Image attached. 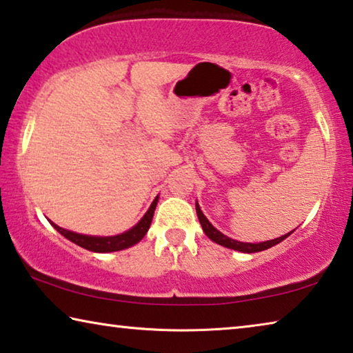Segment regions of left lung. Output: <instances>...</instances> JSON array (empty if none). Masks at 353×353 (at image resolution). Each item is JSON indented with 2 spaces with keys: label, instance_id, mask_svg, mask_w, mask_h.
<instances>
[{
  "label": "left lung",
  "instance_id": "left-lung-1",
  "mask_svg": "<svg viewBox=\"0 0 353 353\" xmlns=\"http://www.w3.org/2000/svg\"><path fill=\"white\" fill-rule=\"evenodd\" d=\"M196 214H198V219H199V223H201L203 231L206 233V236L209 239H212L214 243H217L223 247H228V249H233V250H238V252H244V254H254V252H261V250H266L270 249V247L276 245L279 243H282L283 239L287 238V236L292 234L287 233L281 236V238H276V239H271V241H265V243H259V244H252V243H239V241H234L228 238V236H225L223 233H220L217 228H214L212 225H210L209 220L206 219V215L201 212V209H199V204L196 203ZM294 231V230H293Z\"/></svg>",
  "mask_w": 353,
  "mask_h": 353
}]
</instances>
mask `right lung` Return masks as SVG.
<instances>
[{"label":"right lung","mask_w":353,"mask_h":353,"mask_svg":"<svg viewBox=\"0 0 353 353\" xmlns=\"http://www.w3.org/2000/svg\"><path fill=\"white\" fill-rule=\"evenodd\" d=\"M157 201H159V196L154 199V203L150 204L149 210H147L145 215L139 220L138 225H134L133 228L125 231L122 234L117 236H108V238H97V236H85V234H79V233H72V231H68L65 228H60L59 225L52 223L55 227V230L65 236L66 239L72 241V243L83 247V249L92 250V252H115V250H122L126 249V247L134 245L136 243H139L141 239L144 238L147 231L150 228L152 223V217H154L155 208H157Z\"/></svg>","instance_id":"right-lung-1"}]
</instances>
